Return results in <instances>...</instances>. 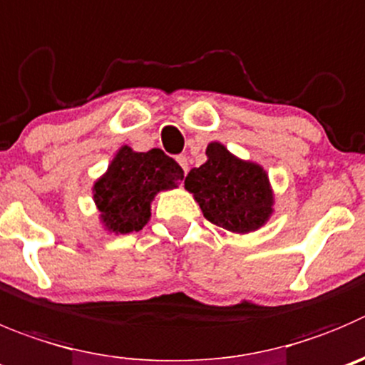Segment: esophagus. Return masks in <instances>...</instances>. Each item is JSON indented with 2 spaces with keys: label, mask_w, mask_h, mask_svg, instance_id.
Masks as SVG:
<instances>
[{
  "label": "esophagus",
  "mask_w": 365,
  "mask_h": 365,
  "mask_svg": "<svg viewBox=\"0 0 365 365\" xmlns=\"http://www.w3.org/2000/svg\"><path fill=\"white\" fill-rule=\"evenodd\" d=\"M177 163L180 165V168L185 170V173H188V159H186V155H177Z\"/></svg>",
  "instance_id": "esophagus-1"
}]
</instances>
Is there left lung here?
I'll list each match as a JSON object with an SVG mask.
<instances>
[{"label": "left lung", "instance_id": "8db88e82", "mask_svg": "<svg viewBox=\"0 0 365 365\" xmlns=\"http://www.w3.org/2000/svg\"><path fill=\"white\" fill-rule=\"evenodd\" d=\"M207 161L192 168L185 188L193 193L204 217L231 232L256 231L272 215L274 193L259 165L242 161L218 141L207 145Z\"/></svg>", "mask_w": 365, "mask_h": 365}]
</instances>
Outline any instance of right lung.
Wrapping results in <instances>:
<instances>
[{
	"label": "right lung",
	"mask_w": 365,
	"mask_h": 365,
	"mask_svg": "<svg viewBox=\"0 0 365 365\" xmlns=\"http://www.w3.org/2000/svg\"><path fill=\"white\" fill-rule=\"evenodd\" d=\"M185 172L161 148L134 152L123 145L93 186V199L106 229L120 235L141 231L150 220L159 192L177 188Z\"/></svg>",
	"instance_id": "add662e5"
}]
</instances>
